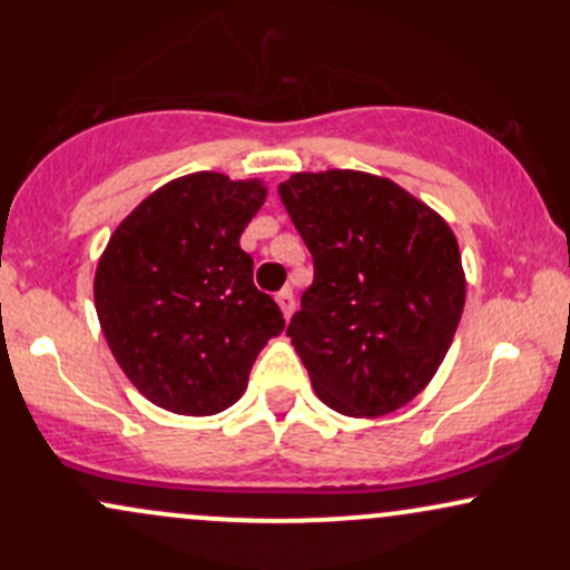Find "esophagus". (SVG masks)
Here are the masks:
<instances>
[{
	"mask_svg": "<svg viewBox=\"0 0 570 570\" xmlns=\"http://www.w3.org/2000/svg\"><path fill=\"white\" fill-rule=\"evenodd\" d=\"M276 303L281 305V313H284V316L289 318L292 313H294V292L289 289V286H286V289H281L276 294Z\"/></svg>",
	"mask_w": 570,
	"mask_h": 570,
	"instance_id": "34e87169",
	"label": "esophagus"
}]
</instances>
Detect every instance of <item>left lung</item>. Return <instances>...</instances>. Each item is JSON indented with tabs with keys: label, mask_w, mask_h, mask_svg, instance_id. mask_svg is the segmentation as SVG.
<instances>
[{
	"label": "left lung",
	"mask_w": 570,
	"mask_h": 570,
	"mask_svg": "<svg viewBox=\"0 0 570 570\" xmlns=\"http://www.w3.org/2000/svg\"><path fill=\"white\" fill-rule=\"evenodd\" d=\"M278 195L313 257L286 335L318 399L351 417L404 407L440 370L466 303L453 230L364 171L294 174Z\"/></svg>",
	"instance_id": "obj_1"
}]
</instances>
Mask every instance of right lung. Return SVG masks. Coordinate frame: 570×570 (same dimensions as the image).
I'll list each match as a JSON object with an SVG mask.
<instances>
[{
    "mask_svg": "<svg viewBox=\"0 0 570 570\" xmlns=\"http://www.w3.org/2000/svg\"><path fill=\"white\" fill-rule=\"evenodd\" d=\"M263 203L257 179L181 176L144 198L98 259L94 297L109 351L163 410H227L257 353L284 332V313L254 286V259L240 248Z\"/></svg>",
    "mask_w": 570,
    "mask_h": 570,
    "instance_id": "add662e5",
    "label": "right lung"
}]
</instances>
